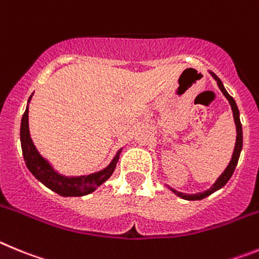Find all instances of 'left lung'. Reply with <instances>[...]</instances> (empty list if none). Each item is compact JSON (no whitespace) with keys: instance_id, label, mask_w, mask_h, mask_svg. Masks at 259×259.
Returning a JSON list of instances; mask_svg holds the SVG:
<instances>
[{"instance_id":"left-lung-1","label":"left lung","mask_w":259,"mask_h":259,"mask_svg":"<svg viewBox=\"0 0 259 259\" xmlns=\"http://www.w3.org/2000/svg\"><path fill=\"white\" fill-rule=\"evenodd\" d=\"M209 74H210L211 77L217 81V85H218V88H220V90L222 92V94L225 95V98L228 101L230 106H231L232 116H234V121H235V126H236V143H235V148H234V152H232V157H231V160H230V162H228L227 167H226L225 171H223V173L218 177V179L214 182L213 186H211V187H209L208 190H205V191H202V192H197V193H185V192H181V191L174 190V188H171L167 186V188H169V190L171 191L174 195H177V196L181 197V199H183V200H192V201L193 200H202V199H205L206 196H209V195H211V193L215 192V191L221 190V188H222L223 186H225L226 183L230 181V178L232 177V174H234L235 167H236L237 162H239L240 153H241V151H243V126H241V122H240V112H239V108H237V106H236V102H235V99L231 97V95L228 94L227 90H226L225 86H223L222 81L218 78V76H217L215 73H213L211 71H209Z\"/></svg>"}]
</instances>
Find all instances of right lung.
Returning a JSON list of instances; mask_svg holds the SVG:
<instances>
[{"label":"right lung","mask_w":259,"mask_h":259,"mask_svg":"<svg viewBox=\"0 0 259 259\" xmlns=\"http://www.w3.org/2000/svg\"><path fill=\"white\" fill-rule=\"evenodd\" d=\"M32 95L28 99L25 112L22 117V124H20V144H22L23 157H24L28 170L44 186L57 192L60 196L77 197L85 196V195L94 192L99 186L103 185L104 182L113 174L122 148H120L115 155V157L111 160V162L99 171L88 174V176H64V174L59 173L53 166V164L49 162L38 152L31 138L28 113H29V102L32 99Z\"/></svg>","instance_id":"1"}]
</instances>
